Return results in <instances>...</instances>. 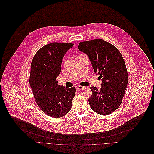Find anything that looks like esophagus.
<instances>
[{
  "mask_svg": "<svg viewBox=\"0 0 154 154\" xmlns=\"http://www.w3.org/2000/svg\"><path fill=\"white\" fill-rule=\"evenodd\" d=\"M84 88H85V87H83V86L78 85V86L76 87V90H83Z\"/></svg>",
  "mask_w": 154,
  "mask_h": 154,
  "instance_id": "1",
  "label": "esophagus"
}]
</instances>
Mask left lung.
Listing matches in <instances>:
<instances>
[{
    "label": "left lung",
    "instance_id": "left-lung-1",
    "mask_svg": "<svg viewBox=\"0 0 154 154\" xmlns=\"http://www.w3.org/2000/svg\"><path fill=\"white\" fill-rule=\"evenodd\" d=\"M78 49L87 55L102 81L100 90L90 87V107L100 115H109L119 107L127 87L128 75L124 59L114 45L103 39L81 42Z\"/></svg>",
    "mask_w": 154,
    "mask_h": 154
}]
</instances>
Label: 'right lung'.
Here are the masks:
<instances>
[{"mask_svg":"<svg viewBox=\"0 0 154 154\" xmlns=\"http://www.w3.org/2000/svg\"><path fill=\"white\" fill-rule=\"evenodd\" d=\"M72 43L53 42L41 48L32 64L29 85L35 101L47 115L60 118L70 112L75 95V87L67 88L59 85L56 78L61 70L62 60Z\"/></svg>","mask_w":154,"mask_h":154,"instance_id":"1","label":"right lung"}]
</instances>
